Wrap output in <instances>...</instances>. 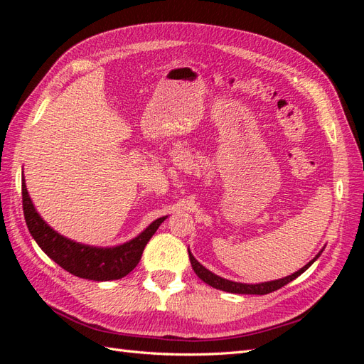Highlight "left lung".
Wrapping results in <instances>:
<instances>
[{
    "instance_id": "1",
    "label": "left lung",
    "mask_w": 364,
    "mask_h": 364,
    "mask_svg": "<svg viewBox=\"0 0 364 364\" xmlns=\"http://www.w3.org/2000/svg\"><path fill=\"white\" fill-rule=\"evenodd\" d=\"M322 250L318 252L317 255L306 264V266H304L301 270H297L296 273L290 274V277H285V278L277 279V281L261 282V284H241V282H234V281H229V279H225V278H220V277H217V274H214L213 272H209L208 269H205L202 264L193 257V253L190 252V249H188V255H190L193 270L196 272L197 277H199L203 282H206L208 285H211V287H214L217 290H223V291H229V293H238V294H267V293H272L274 290L284 287V285H287L289 282H291L293 279L299 277V274H302L318 257H321Z\"/></svg>"
}]
</instances>
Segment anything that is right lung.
Returning a JSON list of instances; mask_svg holds the SVG:
<instances>
[{"instance_id":"1","label":"right lung","mask_w":364,"mask_h":364,"mask_svg":"<svg viewBox=\"0 0 364 364\" xmlns=\"http://www.w3.org/2000/svg\"><path fill=\"white\" fill-rule=\"evenodd\" d=\"M23 209L31 237L47 255L74 277L91 281H112L136 267L144 247L167 217L155 220L144 232L115 247H94L75 243L51 229L35 209L23 176Z\"/></svg>"}]
</instances>
